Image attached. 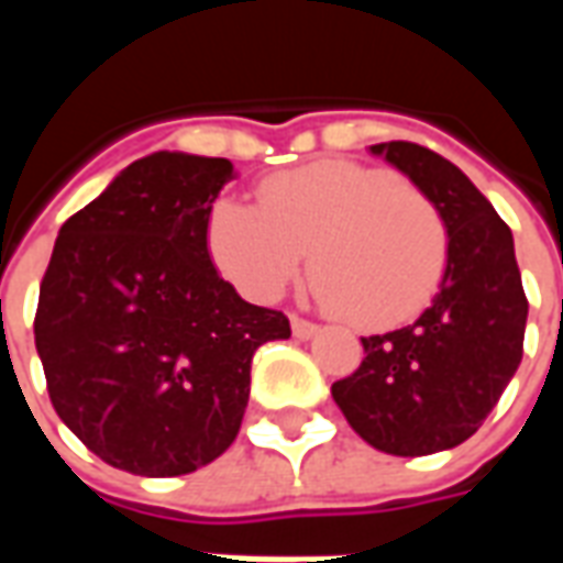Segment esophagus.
I'll use <instances>...</instances> for the list:
<instances>
[{"instance_id":"34e87169","label":"esophagus","mask_w":563,"mask_h":563,"mask_svg":"<svg viewBox=\"0 0 563 563\" xmlns=\"http://www.w3.org/2000/svg\"><path fill=\"white\" fill-rule=\"evenodd\" d=\"M289 322H292V334H295V338H301V341L313 338V334L319 331L317 322H310V319H305V317H295V313H292V319H289Z\"/></svg>"}]
</instances>
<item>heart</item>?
<instances>
[{
    "label": "heart",
    "mask_w": 563,
    "mask_h": 563,
    "mask_svg": "<svg viewBox=\"0 0 563 563\" xmlns=\"http://www.w3.org/2000/svg\"><path fill=\"white\" fill-rule=\"evenodd\" d=\"M205 244L222 277L256 301H274L310 253L322 301L362 329L422 313L449 262L446 222L434 201L398 174L346 159L262 180L258 208L217 198Z\"/></svg>",
    "instance_id": "heart-1"
}]
</instances>
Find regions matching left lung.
<instances>
[{"instance_id":"left-lung-1","label":"left lung","mask_w":563,"mask_h":563,"mask_svg":"<svg viewBox=\"0 0 563 563\" xmlns=\"http://www.w3.org/2000/svg\"><path fill=\"white\" fill-rule=\"evenodd\" d=\"M371 153L443 213L449 262L431 307L413 325L362 338V365L331 395L362 440L416 459L464 443L495 410L519 371L528 298L509 225L459 165L410 141Z\"/></svg>"}]
</instances>
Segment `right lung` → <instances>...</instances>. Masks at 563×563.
Returning <instances> with one entry per match:
<instances>
[{"instance_id":"add662e5","label":"right lung","mask_w":563,"mask_h":563,"mask_svg":"<svg viewBox=\"0 0 563 563\" xmlns=\"http://www.w3.org/2000/svg\"><path fill=\"white\" fill-rule=\"evenodd\" d=\"M232 177L229 159L159 150L59 229L35 350L56 416L117 471L184 476L220 459L253 353L292 334L210 262L205 222Z\"/></svg>"}]
</instances>
